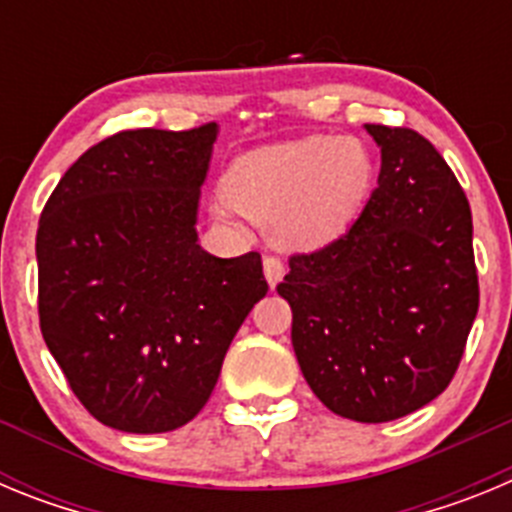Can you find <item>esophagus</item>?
I'll return each instance as SVG.
<instances>
[{"mask_svg":"<svg viewBox=\"0 0 512 512\" xmlns=\"http://www.w3.org/2000/svg\"><path fill=\"white\" fill-rule=\"evenodd\" d=\"M264 274H266V282H269V287H277V284L282 282V277H284L282 259H277V256H266V259H264Z\"/></svg>","mask_w":512,"mask_h":512,"instance_id":"34e87169","label":"esophagus"}]
</instances>
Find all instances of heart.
Returning a JSON list of instances; mask_svg holds the SVG:
<instances>
[{"instance_id": "obj_1", "label": "heart", "mask_w": 512, "mask_h": 512, "mask_svg": "<svg viewBox=\"0 0 512 512\" xmlns=\"http://www.w3.org/2000/svg\"><path fill=\"white\" fill-rule=\"evenodd\" d=\"M372 182L374 161L364 143L315 135L238 158L228 194L251 217L277 220L282 243L315 248L354 223Z\"/></svg>"}]
</instances>
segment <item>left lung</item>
<instances>
[{
	"mask_svg": "<svg viewBox=\"0 0 512 512\" xmlns=\"http://www.w3.org/2000/svg\"><path fill=\"white\" fill-rule=\"evenodd\" d=\"M382 169L356 223L289 256L277 292L292 346L325 408L387 423L436 400L454 379L479 307L472 210L431 140L366 125Z\"/></svg>",
	"mask_w": 512,
	"mask_h": 512,
	"instance_id": "obj_1",
	"label": "left lung"
}]
</instances>
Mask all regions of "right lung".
<instances>
[{"mask_svg": "<svg viewBox=\"0 0 512 512\" xmlns=\"http://www.w3.org/2000/svg\"><path fill=\"white\" fill-rule=\"evenodd\" d=\"M215 122L122 130L61 176L40 215L45 346L99 423L182 428L210 400L228 346L269 292L256 251L217 259L197 243Z\"/></svg>", "mask_w": 512, "mask_h": 512, "instance_id": "1", "label": "right lung"}]
</instances>
